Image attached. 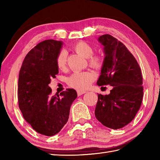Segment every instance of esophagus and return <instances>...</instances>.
I'll use <instances>...</instances> for the list:
<instances>
[{
  "instance_id": "esophagus-1",
  "label": "esophagus",
  "mask_w": 160,
  "mask_h": 160,
  "mask_svg": "<svg viewBox=\"0 0 160 160\" xmlns=\"http://www.w3.org/2000/svg\"><path fill=\"white\" fill-rule=\"evenodd\" d=\"M77 93H78V96H80V95H82V94L86 93V92L84 91V90H78Z\"/></svg>"
}]
</instances>
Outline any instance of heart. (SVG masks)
I'll return each mask as SVG.
<instances>
[{"instance_id":"1","label":"heart","mask_w":160,"mask_h":160,"mask_svg":"<svg viewBox=\"0 0 160 160\" xmlns=\"http://www.w3.org/2000/svg\"><path fill=\"white\" fill-rule=\"evenodd\" d=\"M72 48L75 52L88 58V63L92 68H99L102 66L103 58L98 54H93L92 46L85 41L78 42L72 45ZM67 53L66 51H59L56 59V63L59 70H63L66 67ZM94 76L93 73L89 71H77L72 73L68 78V85L77 90H85L92 82Z\"/></svg>"}]
</instances>
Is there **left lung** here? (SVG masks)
Returning a JSON list of instances; mask_svg holds the SVG:
<instances>
[{"label": "left lung", "mask_w": 160, "mask_h": 160, "mask_svg": "<svg viewBox=\"0 0 160 160\" xmlns=\"http://www.w3.org/2000/svg\"><path fill=\"white\" fill-rule=\"evenodd\" d=\"M99 42L104 46L105 58L97 83L113 89L108 95L98 94L94 114L108 128H121L131 122L141 106V70L126 46L112 35H102Z\"/></svg>", "instance_id": "8db88e82"}]
</instances>
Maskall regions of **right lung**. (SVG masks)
Returning a JSON list of instances; mask_svg holds the SVG:
<instances>
[{"mask_svg": "<svg viewBox=\"0 0 160 160\" xmlns=\"http://www.w3.org/2000/svg\"><path fill=\"white\" fill-rule=\"evenodd\" d=\"M61 46V42L53 39L39 43L26 55L19 73V108L32 128L47 136L63 128L78 96L77 92L70 88L51 96L48 84L58 73L56 59Z\"/></svg>", "mask_w": 160, "mask_h": 160, "instance_id": "right-lung-1", "label": "right lung"}]
</instances>
